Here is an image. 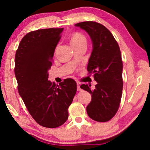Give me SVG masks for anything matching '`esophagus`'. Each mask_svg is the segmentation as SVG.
<instances>
[{"mask_svg":"<svg viewBox=\"0 0 150 150\" xmlns=\"http://www.w3.org/2000/svg\"><path fill=\"white\" fill-rule=\"evenodd\" d=\"M77 91L78 92H80V91H82V89H81V88H80V84H77Z\"/></svg>","mask_w":150,"mask_h":150,"instance_id":"esophagus-1","label":"esophagus"}]
</instances>
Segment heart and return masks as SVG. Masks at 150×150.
<instances>
[{
    "mask_svg": "<svg viewBox=\"0 0 150 150\" xmlns=\"http://www.w3.org/2000/svg\"><path fill=\"white\" fill-rule=\"evenodd\" d=\"M70 44L73 47L82 45V44H86V38L82 33L76 32L70 36ZM56 51H57V48H55L54 54L56 53Z\"/></svg>",
    "mask_w": 150,
    "mask_h": 150,
    "instance_id": "1",
    "label": "heart"
}]
</instances>
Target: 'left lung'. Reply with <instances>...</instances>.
Instances as JSON below:
<instances>
[{
  "mask_svg": "<svg viewBox=\"0 0 150 150\" xmlns=\"http://www.w3.org/2000/svg\"><path fill=\"white\" fill-rule=\"evenodd\" d=\"M75 26L86 32L92 42L87 70L89 74H94V80L98 83L94 90L88 84L80 86L92 95L91 102L86 107L87 114L95 121L108 122L119 108L123 88V63L118 44L101 24L86 21Z\"/></svg>",
  "mask_w": 150,
  "mask_h": 150,
  "instance_id": "obj_1",
  "label": "left lung"
}]
</instances>
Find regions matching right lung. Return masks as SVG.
<instances>
[{"mask_svg":"<svg viewBox=\"0 0 150 150\" xmlns=\"http://www.w3.org/2000/svg\"><path fill=\"white\" fill-rule=\"evenodd\" d=\"M64 28H46L26 34L15 55L14 74L20 96L33 119L54 128L68 120V109L76 92V82L64 80L59 85L48 80L55 48Z\"/></svg>","mask_w":150,"mask_h":150,"instance_id":"1","label":"right lung"}]
</instances>
